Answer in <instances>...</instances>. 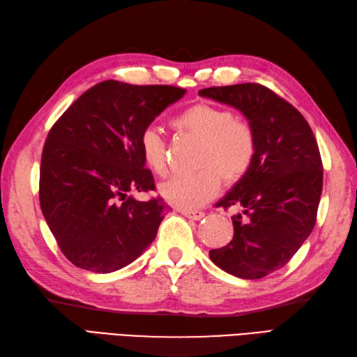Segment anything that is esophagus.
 <instances>
[{
  "label": "esophagus",
  "instance_id": "esophagus-1",
  "mask_svg": "<svg viewBox=\"0 0 357 357\" xmlns=\"http://www.w3.org/2000/svg\"><path fill=\"white\" fill-rule=\"evenodd\" d=\"M180 213L185 215L186 218L194 220V221L204 218V212H202V211H180Z\"/></svg>",
  "mask_w": 357,
  "mask_h": 357
}]
</instances>
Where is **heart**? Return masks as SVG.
I'll return each instance as SVG.
<instances>
[{"mask_svg": "<svg viewBox=\"0 0 357 357\" xmlns=\"http://www.w3.org/2000/svg\"><path fill=\"white\" fill-rule=\"evenodd\" d=\"M178 133L202 141L195 172H183L165 180L159 186L160 195L172 206L190 211L204 206L218 194L221 178L236 183L250 171L256 158L257 139L255 128L245 119L215 104L198 102L171 121ZM142 160L158 176L168 168L167 142L154 127H146L139 136Z\"/></svg>", "mask_w": 357, "mask_h": 357, "instance_id": "heart-1", "label": "heart"}]
</instances>
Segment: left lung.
<instances>
[{
	"mask_svg": "<svg viewBox=\"0 0 357 357\" xmlns=\"http://www.w3.org/2000/svg\"><path fill=\"white\" fill-rule=\"evenodd\" d=\"M198 93L241 110L257 139L250 171L216 203L242 208L231 216L233 239L208 256L231 275L262 279L288 264L315 227L323 192L317 139L292 104L259 83Z\"/></svg>",
	"mask_w": 357,
	"mask_h": 357,
	"instance_id": "8db88e82",
	"label": "left lung"
}]
</instances>
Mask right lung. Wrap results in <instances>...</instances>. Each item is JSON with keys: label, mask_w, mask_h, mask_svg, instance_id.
Wrapping results in <instances>:
<instances>
[{"label": "right lung", "mask_w": 357, "mask_h": 357, "mask_svg": "<svg viewBox=\"0 0 357 357\" xmlns=\"http://www.w3.org/2000/svg\"><path fill=\"white\" fill-rule=\"evenodd\" d=\"M186 93L167 84L106 80L77 98L43 145L40 208L65 257L91 273L132 264L154 241L167 211L130 192L155 189L139 136Z\"/></svg>", "instance_id": "1"}]
</instances>
